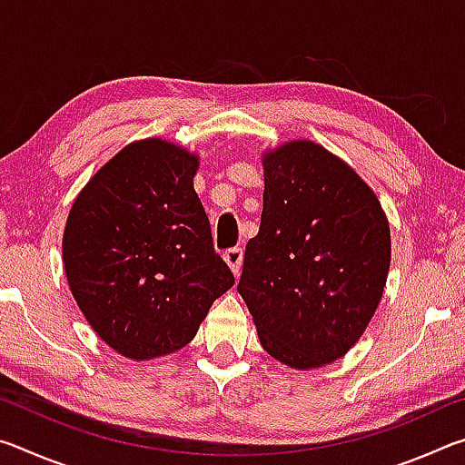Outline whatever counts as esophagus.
<instances>
[{
	"instance_id": "obj_1",
	"label": "esophagus",
	"mask_w": 465,
	"mask_h": 465,
	"mask_svg": "<svg viewBox=\"0 0 465 465\" xmlns=\"http://www.w3.org/2000/svg\"><path fill=\"white\" fill-rule=\"evenodd\" d=\"M223 261L227 262V266L233 271V274H238L242 269V261H243V250L242 248H230L225 250Z\"/></svg>"
}]
</instances>
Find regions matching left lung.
Returning a JSON list of instances; mask_svg holds the SVG:
<instances>
[{"mask_svg":"<svg viewBox=\"0 0 465 465\" xmlns=\"http://www.w3.org/2000/svg\"><path fill=\"white\" fill-rule=\"evenodd\" d=\"M261 230L246 243L240 295L262 349L293 369L344 357L388 281L381 203L349 163L297 139L262 155Z\"/></svg>","mask_w":465,"mask_h":465,"instance_id":"left-lung-1","label":"left lung"}]
</instances>
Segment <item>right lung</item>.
I'll return each instance as SVG.
<instances>
[{"mask_svg": "<svg viewBox=\"0 0 465 465\" xmlns=\"http://www.w3.org/2000/svg\"><path fill=\"white\" fill-rule=\"evenodd\" d=\"M196 153L163 139L121 149L82 188L63 233L72 295L102 341L133 361L193 341L233 274L193 178Z\"/></svg>", "mask_w": 465, "mask_h": 465, "instance_id": "right-lung-1", "label": "right lung"}]
</instances>
